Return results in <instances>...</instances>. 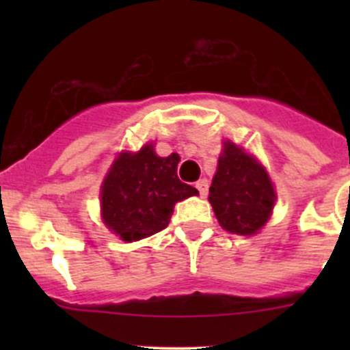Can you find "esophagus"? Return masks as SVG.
Masks as SVG:
<instances>
[{
    "mask_svg": "<svg viewBox=\"0 0 350 350\" xmlns=\"http://www.w3.org/2000/svg\"><path fill=\"white\" fill-rule=\"evenodd\" d=\"M196 189L200 191V196H206L208 193V181L206 179H200V181H196Z\"/></svg>",
    "mask_w": 350,
    "mask_h": 350,
    "instance_id": "obj_1",
    "label": "esophagus"
}]
</instances>
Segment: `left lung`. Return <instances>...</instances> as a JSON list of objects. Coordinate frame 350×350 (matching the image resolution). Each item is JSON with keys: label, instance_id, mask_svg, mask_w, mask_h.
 Segmentation results:
<instances>
[{"label": "left lung", "instance_id": "left-lung-1", "mask_svg": "<svg viewBox=\"0 0 350 350\" xmlns=\"http://www.w3.org/2000/svg\"><path fill=\"white\" fill-rule=\"evenodd\" d=\"M208 200L225 230L252 235L269 220L276 195L266 169L235 144L225 142Z\"/></svg>", "mask_w": 350, "mask_h": 350}]
</instances>
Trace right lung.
<instances>
[{
	"instance_id": "right-lung-1",
	"label": "right lung",
	"mask_w": 350,
	"mask_h": 350,
	"mask_svg": "<svg viewBox=\"0 0 350 350\" xmlns=\"http://www.w3.org/2000/svg\"><path fill=\"white\" fill-rule=\"evenodd\" d=\"M179 155L157 157L152 146L120 154L101 186V210L109 230L125 242L164 230L174 204L198 189L178 178Z\"/></svg>"
}]
</instances>
